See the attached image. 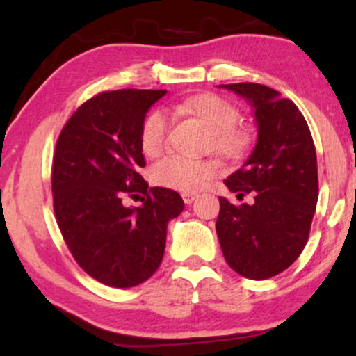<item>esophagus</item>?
Wrapping results in <instances>:
<instances>
[{"instance_id": "obj_1", "label": "esophagus", "mask_w": 356, "mask_h": 356, "mask_svg": "<svg viewBox=\"0 0 356 356\" xmlns=\"http://www.w3.org/2000/svg\"><path fill=\"white\" fill-rule=\"evenodd\" d=\"M194 199H195L194 192H182V201L186 204H192L194 202Z\"/></svg>"}]
</instances>
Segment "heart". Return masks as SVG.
<instances>
[{
  "mask_svg": "<svg viewBox=\"0 0 356 356\" xmlns=\"http://www.w3.org/2000/svg\"><path fill=\"white\" fill-rule=\"evenodd\" d=\"M179 115L192 117L206 127L202 150H212L222 159L238 162L251 149V134L236 124L238 108L214 92H201L186 97L172 107ZM167 117L154 110L140 125V149L147 157H159L167 144ZM220 165L216 159L165 157L152 165L150 179L155 186L179 192L201 191L211 179L219 174Z\"/></svg>",
  "mask_w": 356,
  "mask_h": 356,
  "instance_id": "obj_1",
  "label": "heart"
}]
</instances>
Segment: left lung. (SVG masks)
<instances>
[{
  "mask_svg": "<svg viewBox=\"0 0 356 356\" xmlns=\"http://www.w3.org/2000/svg\"><path fill=\"white\" fill-rule=\"evenodd\" d=\"M224 88L249 100L257 142L246 164L224 181L238 199L251 192L252 204L219 197L216 231L227 264L249 280H268L288 269L309 238L318 201V165L303 113L276 90L259 83Z\"/></svg>",
  "mask_w": 356,
  "mask_h": 356,
  "instance_id": "8db88e82",
  "label": "left lung"
}]
</instances>
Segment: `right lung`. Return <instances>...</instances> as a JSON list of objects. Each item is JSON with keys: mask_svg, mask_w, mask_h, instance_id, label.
<instances>
[{"mask_svg": "<svg viewBox=\"0 0 356 356\" xmlns=\"http://www.w3.org/2000/svg\"><path fill=\"white\" fill-rule=\"evenodd\" d=\"M165 90L102 92L75 110L53 154V211L65 244L79 266L112 288H132L157 271L167 222L184 209L172 189L150 187L140 125ZM143 194L140 208L125 197Z\"/></svg>", "mask_w": 356, "mask_h": 356, "instance_id": "add662e5", "label": "right lung"}]
</instances>
